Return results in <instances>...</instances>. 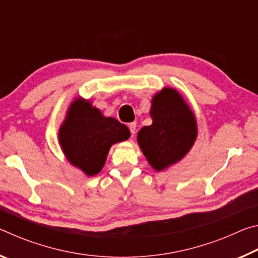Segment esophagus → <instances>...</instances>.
<instances>
[{
	"mask_svg": "<svg viewBox=\"0 0 258 258\" xmlns=\"http://www.w3.org/2000/svg\"><path fill=\"white\" fill-rule=\"evenodd\" d=\"M128 128H130V132L132 135L135 134V131H137V123H130L128 124Z\"/></svg>",
	"mask_w": 258,
	"mask_h": 258,
	"instance_id": "esophagus-1",
	"label": "esophagus"
}]
</instances>
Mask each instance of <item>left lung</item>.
<instances>
[{"label": "left lung", "mask_w": 258, "mask_h": 258, "mask_svg": "<svg viewBox=\"0 0 258 258\" xmlns=\"http://www.w3.org/2000/svg\"><path fill=\"white\" fill-rule=\"evenodd\" d=\"M152 124L138 133V143L157 172L176 164L190 151L198 135L194 111L178 91L164 87L151 100Z\"/></svg>", "instance_id": "left-lung-1"}]
</instances>
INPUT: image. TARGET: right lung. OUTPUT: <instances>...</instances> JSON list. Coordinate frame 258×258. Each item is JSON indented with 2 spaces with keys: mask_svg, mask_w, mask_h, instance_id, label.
<instances>
[{
  "mask_svg": "<svg viewBox=\"0 0 258 258\" xmlns=\"http://www.w3.org/2000/svg\"><path fill=\"white\" fill-rule=\"evenodd\" d=\"M131 137L127 126L104 117L90 100L76 98L59 128V143L67 160L86 176L100 173L110 147Z\"/></svg>",
  "mask_w": 258,
  "mask_h": 258,
  "instance_id": "1",
  "label": "right lung"
}]
</instances>
